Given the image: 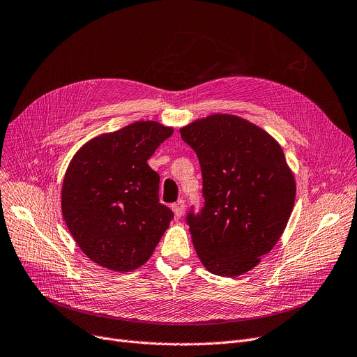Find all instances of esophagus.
Here are the masks:
<instances>
[{"mask_svg": "<svg viewBox=\"0 0 357 357\" xmlns=\"http://www.w3.org/2000/svg\"><path fill=\"white\" fill-rule=\"evenodd\" d=\"M171 209H173L174 215H176L177 218H181L183 211H184V201H177L176 204L171 205Z\"/></svg>", "mask_w": 357, "mask_h": 357, "instance_id": "esophagus-1", "label": "esophagus"}]
</instances>
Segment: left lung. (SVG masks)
I'll return each mask as SVG.
<instances>
[{
    "label": "left lung",
    "mask_w": 357,
    "mask_h": 357,
    "mask_svg": "<svg viewBox=\"0 0 357 357\" xmlns=\"http://www.w3.org/2000/svg\"><path fill=\"white\" fill-rule=\"evenodd\" d=\"M196 152L205 205L188 224L209 273L237 277L273 250L296 199V181L278 142L231 114H212L180 129Z\"/></svg>",
    "instance_id": "1"
}]
</instances>
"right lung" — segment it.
Segmentation results:
<instances>
[{"instance_id":"add662e5","label":"right lung","mask_w":357,"mask_h":357,"mask_svg":"<svg viewBox=\"0 0 357 357\" xmlns=\"http://www.w3.org/2000/svg\"><path fill=\"white\" fill-rule=\"evenodd\" d=\"M173 127L136 121L99 135L70 161L61 189L68 231L91 261L116 273L144 265L173 220L148 160Z\"/></svg>"}]
</instances>
